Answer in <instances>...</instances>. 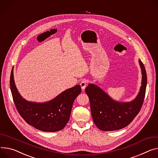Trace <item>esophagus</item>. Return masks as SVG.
Returning a JSON list of instances; mask_svg holds the SVG:
<instances>
[{
  "label": "esophagus",
  "mask_w": 158,
  "mask_h": 158,
  "mask_svg": "<svg viewBox=\"0 0 158 158\" xmlns=\"http://www.w3.org/2000/svg\"><path fill=\"white\" fill-rule=\"evenodd\" d=\"M88 82H89L88 80H85V79L83 80L80 82V86H81V89H82L83 90H84L85 89V87L87 86Z\"/></svg>",
  "instance_id": "1"
}]
</instances>
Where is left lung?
Here are the masks:
<instances>
[{"mask_svg": "<svg viewBox=\"0 0 158 158\" xmlns=\"http://www.w3.org/2000/svg\"><path fill=\"white\" fill-rule=\"evenodd\" d=\"M142 80L137 98L130 102H119L95 85L89 84L85 92L90 100L94 122L102 131H113L128 126L140 111L147 86V74L143 63L139 59Z\"/></svg>", "mask_w": 158, "mask_h": 158, "instance_id": "obj_1", "label": "left lung"}]
</instances>
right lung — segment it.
I'll list each match as a JSON object with an SVG mask.
<instances>
[{"instance_id":"obj_1","label":"right lung","mask_w":158,"mask_h":158,"mask_svg":"<svg viewBox=\"0 0 158 158\" xmlns=\"http://www.w3.org/2000/svg\"><path fill=\"white\" fill-rule=\"evenodd\" d=\"M10 87L16 107L23 119L35 128L48 132L57 131L64 128L69 121L73 104L81 91L80 85H77L48 102H28L22 98L16 89L13 68L10 77Z\"/></svg>"}]
</instances>
